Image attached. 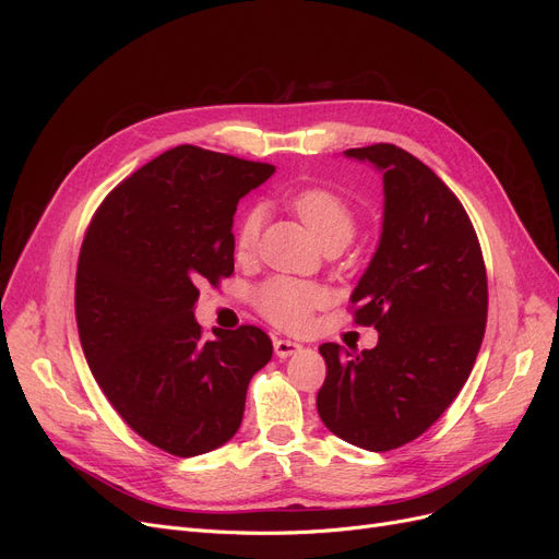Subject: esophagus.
<instances>
[{"label": "esophagus", "instance_id": "1", "mask_svg": "<svg viewBox=\"0 0 559 559\" xmlns=\"http://www.w3.org/2000/svg\"><path fill=\"white\" fill-rule=\"evenodd\" d=\"M304 346L299 344V342H292V340H281V337H276L274 340V350H276V356L278 358H289V356H295V354H299Z\"/></svg>", "mask_w": 559, "mask_h": 559}]
</instances>
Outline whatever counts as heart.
<instances>
[{
	"instance_id": "1",
	"label": "heart",
	"mask_w": 559,
	"mask_h": 559,
	"mask_svg": "<svg viewBox=\"0 0 559 559\" xmlns=\"http://www.w3.org/2000/svg\"><path fill=\"white\" fill-rule=\"evenodd\" d=\"M287 205L314 235V240L326 245L346 247L358 230V215L342 194L331 188H304L287 197ZM262 209L251 205L235 226V255L240 260L255 251L262 226ZM255 310L285 331H299L308 324L314 310L329 301V292L319 283L292 276H272L253 289Z\"/></svg>"
}]
</instances>
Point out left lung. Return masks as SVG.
<instances>
[{
	"instance_id": "left-lung-1",
	"label": "left lung",
	"mask_w": 559,
	"mask_h": 559,
	"mask_svg": "<svg viewBox=\"0 0 559 559\" xmlns=\"http://www.w3.org/2000/svg\"><path fill=\"white\" fill-rule=\"evenodd\" d=\"M344 154L385 181L383 235L350 297L378 344L319 346L317 413L344 442L383 453L424 435L464 388L487 326V270L464 205L428 165L388 142Z\"/></svg>"
}]
</instances>
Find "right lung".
Returning <instances> with one entry per match:
<instances>
[{"label": "right lung", "instance_id": "obj_1", "mask_svg": "<svg viewBox=\"0 0 559 559\" xmlns=\"http://www.w3.org/2000/svg\"><path fill=\"white\" fill-rule=\"evenodd\" d=\"M274 169L174 146L110 190L85 228L74 285L85 360L117 415L176 457L238 432L249 380L272 358L262 329L209 340L192 308L199 285L233 274L235 209Z\"/></svg>", "mask_w": 559, "mask_h": 559}]
</instances>
